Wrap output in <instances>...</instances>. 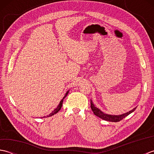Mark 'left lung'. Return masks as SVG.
I'll return each mask as SVG.
<instances>
[{
    "mask_svg": "<svg viewBox=\"0 0 154 154\" xmlns=\"http://www.w3.org/2000/svg\"><path fill=\"white\" fill-rule=\"evenodd\" d=\"M91 109H92L93 113L95 114V115L98 117L100 118L103 120H106V121H109V122H119L121 120H122L124 118H125L128 115H129L130 114H131L136 109V107H135L134 109H133L132 110H130L129 112H126L122 114H120V115H112V114H108L103 112L102 110H100L99 109H98L97 106H94V104H93V101L91 99Z\"/></svg>",
    "mask_w": 154,
    "mask_h": 154,
    "instance_id": "1",
    "label": "left lung"
}]
</instances>
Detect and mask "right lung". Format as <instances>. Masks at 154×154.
Masks as SVG:
<instances>
[{"label": "right lung", "instance_id": "add662e5", "mask_svg": "<svg viewBox=\"0 0 154 154\" xmlns=\"http://www.w3.org/2000/svg\"><path fill=\"white\" fill-rule=\"evenodd\" d=\"M69 91H67V93H65V96L63 97V99H62L61 100V101H60V104H59V105L57 106V107L56 108V109H54V111H52V112L50 114H49V115H48L47 116V117H49V116H53V115H54V114H56V113H57L58 112H59V111H60V109H61V106H62V104H63V99H65V97H67V94H68V93H69ZM45 117H46V116H43V117H41V118H45Z\"/></svg>", "mask_w": 154, "mask_h": 154}]
</instances>
